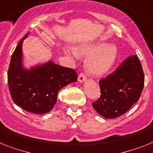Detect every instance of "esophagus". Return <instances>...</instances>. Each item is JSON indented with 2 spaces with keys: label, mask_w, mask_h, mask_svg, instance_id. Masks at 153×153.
Instances as JSON below:
<instances>
[{
  "label": "esophagus",
  "mask_w": 153,
  "mask_h": 153,
  "mask_svg": "<svg viewBox=\"0 0 153 153\" xmlns=\"http://www.w3.org/2000/svg\"><path fill=\"white\" fill-rule=\"evenodd\" d=\"M86 79H87V76H86L85 74H83V73L79 74V76H78V81H79V83H82V82L85 81Z\"/></svg>",
  "instance_id": "1"
}]
</instances>
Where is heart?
<instances>
[{"label": "heart", "instance_id": "heart-1", "mask_svg": "<svg viewBox=\"0 0 153 153\" xmlns=\"http://www.w3.org/2000/svg\"><path fill=\"white\" fill-rule=\"evenodd\" d=\"M75 55L87 57L85 66L91 75L101 76L108 73L116 62L118 50L114 45L92 43L75 48Z\"/></svg>", "mask_w": 153, "mask_h": 153}]
</instances>
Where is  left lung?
<instances>
[{
    "instance_id": "left-lung-1",
    "label": "left lung",
    "mask_w": 153,
    "mask_h": 153,
    "mask_svg": "<svg viewBox=\"0 0 153 153\" xmlns=\"http://www.w3.org/2000/svg\"><path fill=\"white\" fill-rule=\"evenodd\" d=\"M144 73L136 55L128 57L117 70L99 80L101 95L92 106L102 117L113 119L129 110L139 99Z\"/></svg>"
}]
</instances>
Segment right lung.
Wrapping results in <instances>:
<instances>
[{"instance_id": "obj_1", "label": "right lung", "mask_w": 153, "mask_h": 153, "mask_svg": "<svg viewBox=\"0 0 153 153\" xmlns=\"http://www.w3.org/2000/svg\"><path fill=\"white\" fill-rule=\"evenodd\" d=\"M24 36L11 55L7 82L14 102L24 110L36 114L50 112L57 102L59 90L77 80L76 72L52 61L26 69L22 65Z\"/></svg>"}]
</instances>
